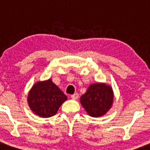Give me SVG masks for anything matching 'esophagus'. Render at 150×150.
Returning <instances> with one entry per match:
<instances>
[{
  "instance_id": "esophagus-1",
  "label": "esophagus",
  "mask_w": 150,
  "mask_h": 150,
  "mask_svg": "<svg viewBox=\"0 0 150 150\" xmlns=\"http://www.w3.org/2000/svg\"><path fill=\"white\" fill-rule=\"evenodd\" d=\"M71 98L73 100H76V99L79 98V94H78V93H75V94H71Z\"/></svg>"
}]
</instances>
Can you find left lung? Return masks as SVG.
<instances>
[{
  "label": "left lung",
  "instance_id": "1",
  "mask_svg": "<svg viewBox=\"0 0 150 150\" xmlns=\"http://www.w3.org/2000/svg\"><path fill=\"white\" fill-rule=\"evenodd\" d=\"M113 91L110 86L96 83L88 87L80 100L89 115L98 117L106 114L110 109L113 103Z\"/></svg>",
  "mask_w": 150,
  "mask_h": 150
}]
</instances>
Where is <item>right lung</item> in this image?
Masks as SVG:
<instances>
[{
    "label": "right lung",
    "mask_w": 150,
    "mask_h": 150,
    "mask_svg": "<svg viewBox=\"0 0 150 150\" xmlns=\"http://www.w3.org/2000/svg\"><path fill=\"white\" fill-rule=\"evenodd\" d=\"M67 100V96L51 79L36 83L28 94L30 109L41 117L55 115L61 104Z\"/></svg>",
    "instance_id": "right-lung-1"
}]
</instances>
